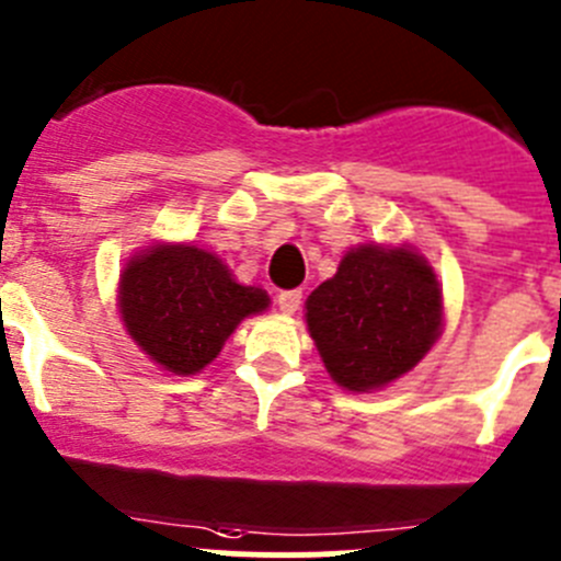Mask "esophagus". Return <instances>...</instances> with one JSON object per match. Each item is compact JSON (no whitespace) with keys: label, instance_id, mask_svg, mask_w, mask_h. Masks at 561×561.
<instances>
[{"label":"esophagus","instance_id":"1","mask_svg":"<svg viewBox=\"0 0 561 561\" xmlns=\"http://www.w3.org/2000/svg\"><path fill=\"white\" fill-rule=\"evenodd\" d=\"M302 302V291H280L277 295V308L284 311V314H295L297 308Z\"/></svg>","mask_w":561,"mask_h":561}]
</instances>
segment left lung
<instances>
[{"label":"left lung","mask_w":561,"mask_h":561,"mask_svg":"<svg viewBox=\"0 0 561 561\" xmlns=\"http://www.w3.org/2000/svg\"><path fill=\"white\" fill-rule=\"evenodd\" d=\"M306 325L339 387L375 392L417 367L442 336V286L411 244L351 247L336 275L308 295Z\"/></svg>","instance_id":"obj_1"}]
</instances>
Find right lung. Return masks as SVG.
<instances>
[{
	"label": "right lung",
	"mask_w": 561,
	"mask_h": 561,
	"mask_svg": "<svg viewBox=\"0 0 561 561\" xmlns=\"http://www.w3.org/2000/svg\"><path fill=\"white\" fill-rule=\"evenodd\" d=\"M119 317L144 356L172 375H197L270 295L236 280L219 255L188 241H156L119 272Z\"/></svg>",
	"instance_id": "right-lung-1"
}]
</instances>
